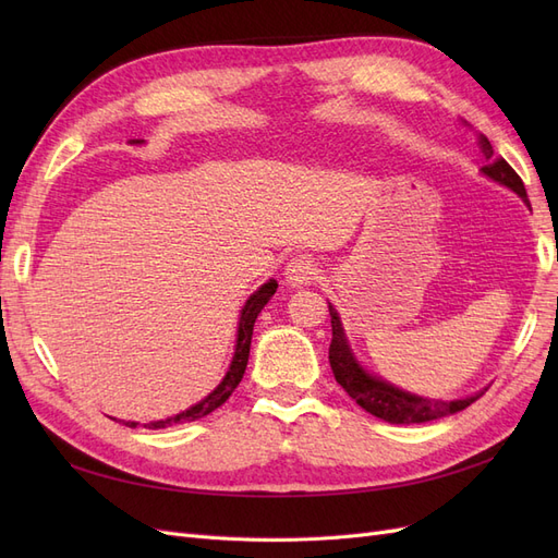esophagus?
Segmentation results:
<instances>
[{"label": "esophagus", "mask_w": 558, "mask_h": 558, "mask_svg": "<svg viewBox=\"0 0 558 558\" xmlns=\"http://www.w3.org/2000/svg\"><path fill=\"white\" fill-rule=\"evenodd\" d=\"M318 275V265L310 256H298L286 265V283L289 286H310Z\"/></svg>", "instance_id": "obj_1"}]
</instances>
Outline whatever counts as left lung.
Here are the masks:
<instances>
[{
    "label": "left lung",
    "instance_id": "1",
    "mask_svg": "<svg viewBox=\"0 0 558 558\" xmlns=\"http://www.w3.org/2000/svg\"><path fill=\"white\" fill-rule=\"evenodd\" d=\"M480 144H482V150L488 160L482 167V172L486 177H492L494 181L508 185V189H512L519 197L529 202L526 189H523V181L508 165V160L494 158V146L484 137V134L480 137ZM328 312H330V326H332V342L328 349L332 375H335L337 384H340L344 391L373 416L388 421V424H426V421L461 412L468 408V404L482 398V393L463 398V400H449V402L418 398L412 393H404V391H400V388L386 384L373 375H367L365 369L356 363V359L351 356L349 344L344 340L340 316H337L330 302H328Z\"/></svg>",
    "mask_w": 558,
    "mask_h": 558
}]
</instances>
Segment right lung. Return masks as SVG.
<instances>
[{
  "label": "right lung",
  "instance_id": "right-lung-1",
  "mask_svg": "<svg viewBox=\"0 0 558 558\" xmlns=\"http://www.w3.org/2000/svg\"><path fill=\"white\" fill-rule=\"evenodd\" d=\"M277 281L269 279L265 286H260V289L253 293L246 305L242 310V316H240V330H238V347H234V356H232V363H230V369L228 375L223 377V381L216 386V391L209 393L205 400L193 404L191 410H185L172 418H165V421H154V424H148V428H167V426H174V424H185V421H195V418H202L211 414L216 408H221V404L232 396L234 388L240 386L242 377H244V369H246V363H248V349H251V335H253V324H256V318L260 314V310L267 305V300L272 298L277 293ZM125 426L134 428L137 424L134 421H125ZM146 426V424H144Z\"/></svg>",
  "mask_w": 558,
  "mask_h": 558
}]
</instances>
